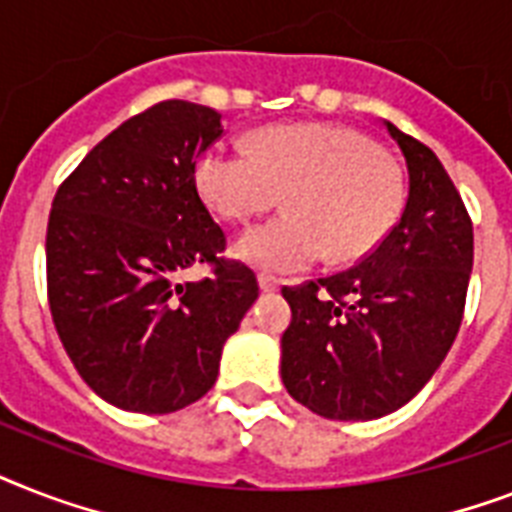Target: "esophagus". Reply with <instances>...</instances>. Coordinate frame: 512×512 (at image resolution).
Masks as SVG:
<instances>
[{
  "mask_svg": "<svg viewBox=\"0 0 512 512\" xmlns=\"http://www.w3.org/2000/svg\"><path fill=\"white\" fill-rule=\"evenodd\" d=\"M257 284H260V292L270 294V292H278V281L270 276H260L257 278Z\"/></svg>",
  "mask_w": 512,
  "mask_h": 512,
  "instance_id": "34e87169",
  "label": "esophagus"
}]
</instances>
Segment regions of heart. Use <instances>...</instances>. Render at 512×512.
I'll return each mask as SVG.
<instances>
[{
  "label": "heart",
  "instance_id": "b5f03b06",
  "mask_svg": "<svg viewBox=\"0 0 512 512\" xmlns=\"http://www.w3.org/2000/svg\"><path fill=\"white\" fill-rule=\"evenodd\" d=\"M194 186L228 223L265 213L284 194L286 213L234 244L242 263L268 276L313 268L326 252L334 263H355L384 242L402 210L397 165L368 136L326 123L263 128L247 152L205 149Z\"/></svg>",
  "mask_w": 512,
  "mask_h": 512
}]
</instances>
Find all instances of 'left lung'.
I'll return each mask as SVG.
<instances>
[{
	"mask_svg": "<svg viewBox=\"0 0 512 512\" xmlns=\"http://www.w3.org/2000/svg\"><path fill=\"white\" fill-rule=\"evenodd\" d=\"M407 165L397 226L363 263L284 286L292 323L281 336L286 392L331 421L400 410L450 352L473 268V226L439 157L384 120Z\"/></svg>",
	"mask_w": 512,
	"mask_h": 512,
	"instance_id": "1",
	"label": "left lung"
}]
</instances>
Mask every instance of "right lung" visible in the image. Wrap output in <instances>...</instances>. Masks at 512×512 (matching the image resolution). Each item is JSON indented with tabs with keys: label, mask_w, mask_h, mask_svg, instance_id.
Instances as JSON below:
<instances>
[{
	"label": "right lung",
	"mask_w": 512,
	"mask_h": 512,
	"mask_svg": "<svg viewBox=\"0 0 512 512\" xmlns=\"http://www.w3.org/2000/svg\"><path fill=\"white\" fill-rule=\"evenodd\" d=\"M220 134V112L160 102L99 141L52 202L54 328L83 381L128 413L205 397L257 299L255 273L218 260L226 236L194 186V162ZM197 262L216 276L181 285L177 273Z\"/></svg>",
	"instance_id": "add662e5"
}]
</instances>
